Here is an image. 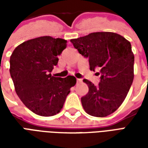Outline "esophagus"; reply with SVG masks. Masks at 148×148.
<instances>
[{
	"mask_svg": "<svg viewBox=\"0 0 148 148\" xmlns=\"http://www.w3.org/2000/svg\"><path fill=\"white\" fill-rule=\"evenodd\" d=\"M77 82L78 83V82H82V79H80V78H77Z\"/></svg>",
	"mask_w": 148,
	"mask_h": 148,
	"instance_id": "34e87169",
	"label": "esophagus"
}]
</instances>
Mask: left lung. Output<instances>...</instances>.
<instances>
[{
  "instance_id": "left-lung-1",
  "label": "left lung",
  "mask_w": 148,
  "mask_h": 148,
  "mask_svg": "<svg viewBox=\"0 0 148 148\" xmlns=\"http://www.w3.org/2000/svg\"><path fill=\"white\" fill-rule=\"evenodd\" d=\"M78 52L89 58L90 69H99L101 82L94 86L83 82L89 92L81 98L90 116L104 117L114 112L124 102L134 78V54L130 42L114 32H93L71 39Z\"/></svg>"
}]
</instances>
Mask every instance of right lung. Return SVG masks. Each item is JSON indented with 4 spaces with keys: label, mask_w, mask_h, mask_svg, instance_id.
<instances>
[{
    "label": "right lung",
    "mask_w": 148,
    "mask_h": 148,
    "mask_svg": "<svg viewBox=\"0 0 148 148\" xmlns=\"http://www.w3.org/2000/svg\"><path fill=\"white\" fill-rule=\"evenodd\" d=\"M67 41L51 36L29 39L17 46L10 57V74L15 91L24 106L34 113L51 116L61 111L76 78L51 76L58 55Z\"/></svg>",
    "instance_id": "1"
}]
</instances>
